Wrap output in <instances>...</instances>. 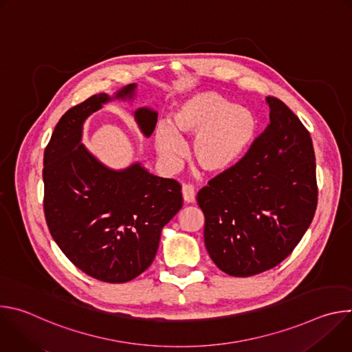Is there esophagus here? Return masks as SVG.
Listing matches in <instances>:
<instances>
[{"instance_id": "obj_1", "label": "esophagus", "mask_w": 352, "mask_h": 352, "mask_svg": "<svg viewBox=\"0 0 352 352\" xmlns=\"http://www.w3.org/2000/svg\"><path fill=\"white\" fill-rule=\"evenodd\" d=\"M182 196L186 204H193L195 202V196H196V189L192 184H184L182 185Z\"/></svg>"}]
</instances>
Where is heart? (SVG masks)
Returning <instances> with one entry per match:
<instances>
[{"instance_id": "b5f03b06", "label": "heart", "mask_w": 352, "mask_h": 352, "mask_svg": "<svg viewBox=\"0 0 352 352\" xmlns=\"http://www.w3.org/2000/svg\"><path fill=\"white\" fill-rule=\"evenodd\" d=\"M255 131L252 111L216 91H200L181 103L171 122L157 125L155 144L164 160L173 162L185 152L181 136L196 135L190 147L195 163L205 171L220 173L245 153Z\"/></svg>"}]
</instances>
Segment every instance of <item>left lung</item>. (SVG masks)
<instances>
[{
  "mask_svg": "<svg viewBox=\"0 0 352 352\" xmlns=\"http://www.w3.org/2000/svg\"><path fill=\"white\" fill-rule=\"evenodd\" d=\"M270 124L248 153L197 192L212 261L235 277L281 263L302 239L318 206L312 139L299 118L269 96Z\"/></svg>",
  "mask_w": 352,
  "mask_h": 352,
  "instance_id": "obj_1",
  "label": "left lung"
}]
</instances>
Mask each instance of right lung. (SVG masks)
Returning a JSON list of instances; mask_svg holds the SVG:
<instances>
[{"instance_id": "obj_1", "label": "right lung", "mask_w": 352, "mask_h": 352, "mask_svg": "<svg viewBox=\"0 0 352 352\" xmlns=\"http://www.w3.org/2000/svg\"><path fill=\"white\" fill-rule=\"evenodd\" d=\"M136 85L117 91L132 98ZM110 97L100 93L69 109L44 150V216L64 255L83 273L106 283H126L152 265L163 227L182 208L181 185L156 177L139 163L114 171L80 143L85 120ZM150 136L157 113L135 111Z\"/></svg>"}]
</instances>
